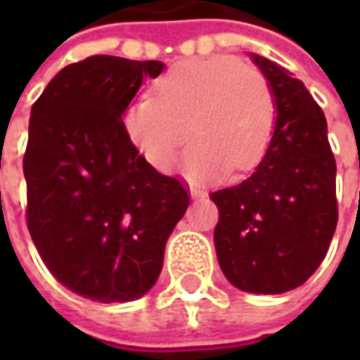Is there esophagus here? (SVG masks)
I'll return each instance as SVG.
<instances>
[{"label":"esophagus","mask_w":360,"mask_h":360,"mask_svg":"<svg viewBox=\"0 0 360 360\" xmlns=\"http://www.w3.org/2000/svg\"><path fill=\"white\" fill-rule=\"evenodd\" d=\"M190 196H192V198H204L206 192H204V190H198V188H192V190H190Z\"/></svg>","instance_id":"1"}]
</instances>
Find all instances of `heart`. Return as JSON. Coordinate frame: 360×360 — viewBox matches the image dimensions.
<instances>
[{
	"instance_id": "1",
	"label": "heart",
	"mask_w": 360,
	"mask_h": 360,
	"mask_svg": "<svg viewBox=\"0 0 360 360\" xmlns=\"http://www.w3.org/2000/svg\"><path fill=\"white\" fill-rule=\"evenodd\" d=\"M124 128L148 164L168 170L190 138L182 170L190 180L250 172L269 152L276 100L269 79L229 56L176 63L140 94L124 114Z\"/></svg>"
}]
</instances>
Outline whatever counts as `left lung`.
<instances>
[{
  "instance_id": "obj_1",
  "label": "left lung",
  "mask_w": 360,
  "mask_h": 360,
  "mask_svg": "<svg viewBox=\"0 0 360 360\" xmlns=\"http://www.w3.org/2000/svg\"><path fill=\"white\" fill-rule=\"evenodd\" d=\"M276 100L269 152L240 184L210 194L216 256L236 288L281 295L321 266L339 220L337 162L326 120L302 82L252 53Z\"/></svg>"
}]
</instances>
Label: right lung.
<instances>
[{"label":"right lung","instance_id":"add662e5","mask_svg":"<svg viewBox=\"0 0 360 360\" xmlns=\"http://www.w3.org/2000/svg\"><path fill=\"white\" fill-rule=\"evenodd\" d=\"M164 63L91 56L65 65L32 105L25 220L49 272L77 295L126 302L158 281L190 192L150 166L122 114Z\"/></svg>","mask_w":360,"mask_h":360}]
</instances>
